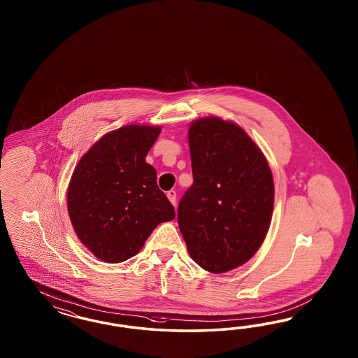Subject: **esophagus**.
<instances>
[{
  "label": "esophagus",
  "instance_id": "obj_1",
  "mask_svg": "<svg viewBox=\"0 0 358 358\" xmlns=\"http://www.w3.org/2000/svg\"><path fill=\"white\" fill-rule=\"evenodd\" d=\"M166 196H168V199L171 201V203L176 206V201H177V193L174 192V190H169L168 193H166Z\"/></svg>",
  "mask_w": 358,
  "mask_h": 358
}]
</instances>
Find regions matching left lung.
Instances as JSON below:
<instances>
[{"mask_svg": "<svg viewBox=\"0 0 358 358\" xmlns=\"http://www.w3.org/2000/svg\"><path fill=\"white\" fill-rule=\"evenodd\" d=\"M193 185L178 203V226L192 259L210 273L245 264L271 226L269 164L234 122L207 117L189 129Z\"/></svg>", "mask_w": 358, "mask_h": 358, "instance_id": "left-lung-1", "label": "left lung"}]
</instances>
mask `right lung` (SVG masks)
I'll return each instance as SVG.
<instances>
[{
	"label": "right lung",
	"mask_w": 358,
	"mask_h": 358,
	"mask_svg": "<svg viewBox=\"0 0 358 358\" xmlns=\"http://www.w3.org/2000/svg\"><path fill=\"white\" fill-rule=\"evenodd\" d=\"M160 131L141 124L111 131L77 164L68 186V213L77 238L99 260H129L159 223L176 217L155 168L145 163Z\"/></svg>",
	"instance_id": "1"
}]
</instances>
